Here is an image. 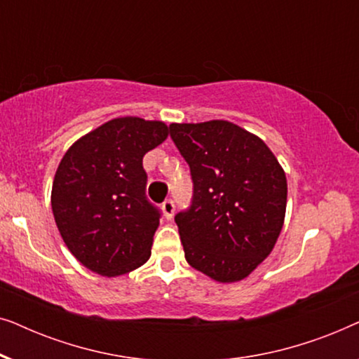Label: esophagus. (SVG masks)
<instances>
[{"label": "esophagus", "instance_id": "obj_1", "mask_svg": "<svg viewBox=\"0 0 359 359\" xmlns=\"http://www.w3.org/2000/svg\"><path fill=\"white\" fill-rule=\"evenodd\" d=\"M161 209H163V214L166 219H171L173 217V212H175V203L173 199H166L163 204H161Z\"/></svg>", "mask_w": 359, "mask_h": 359}]
</instances>
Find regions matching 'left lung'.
Returning a JSON list of instances; mask_svg holds the SVG:
<instances>
[{
  "label": "left lung",
  "mask_w": 359,
  "mask_h": 359,
  "mask_svg": "<svg viewBox=\"0 0 359 359\" xmlns=\"http://www.w3.org/2000/svg\"><path fill=\"white\" fill-rule=\"evenodd\" d=\"M170 135L193 180L191 205L175 215L186 262L219 283L247 278L281 233L284 170L259 137L229 121L171 124Z\"/></svg>",
  "instance_id": "1"
}]
</instances>
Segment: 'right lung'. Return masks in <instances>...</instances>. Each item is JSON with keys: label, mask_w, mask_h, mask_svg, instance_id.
Returning <instances> with one entry per match:
<instances>
[{"label": "right lung", "mask_w": 359, "mask_h": 359, "mask_svg": "<svg viewBox=\"0 0 359 359\" xmlns=\"http://www.w3.org/2000/svg\"><path fill=\"white\" fill-rule=\"evenodd\" d=\"M168 137V126L119 117L76 140L58 165L52 210L58 232L83 266L119 276L151 253L161 212L147 199V151Z\"/></svg>", "instance_id": "1"}]
</instances>
